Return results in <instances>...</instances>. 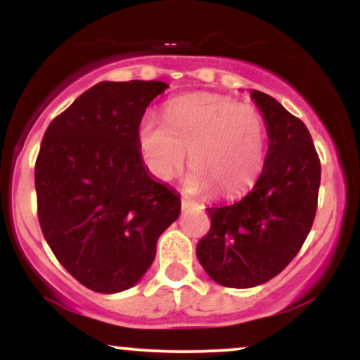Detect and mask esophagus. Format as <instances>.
<instances>
[{
    "label": "esophagus",
    "mask_w": 360,
    "mask_h": 360,
    "mask_svg": "<svg viewBox=\"0 0 360 360\" xmlns=\"http://www.w3.org/2000/svg\"><path fill=\"white\" fill-rule=\"evenodd\" d=\"M191 205H194V201L191 200V198L181 196V206H183V210L184 208H189V206H191Z\"/></svg>",
    "instance_id": "34e87169"
}]
</instances>
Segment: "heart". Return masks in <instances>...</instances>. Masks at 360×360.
Wrapping results in <instances>:
<instances>
[{
    "instance_id": "obj_1",
    "label": "heart",
    "mask_w": 360,
    "mask_h": 360,
    "mask_svg": "<svg viewBox=\"0 0 360 360\" xmlns=\"http://www.w3.org/2000/svg\"><path fill=\"white\" fill-rule=\"evenodd\" d=\"M267 128L252 105L212 93L186 94L164 108V123L147 117L139 127V146L157 179L179 171L188 152L194 191L233 200L254 186L266 157Z\"/></svg>"
}]
</instances>
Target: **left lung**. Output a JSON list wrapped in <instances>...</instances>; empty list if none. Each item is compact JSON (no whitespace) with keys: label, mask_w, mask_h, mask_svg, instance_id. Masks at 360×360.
Returning a JSON list of instances; mask_svg holds the SVG:
<instances>
[{"label":"left lung","mask_w":360,"mask_h":360,"mask_svg":"<svg viewBox=\"0 0 360 360\" xmlns=\"http://www.w3.org/2000/svg\"><path fill=\"white\" fill-rule=\"evenodd\" d=\"M250 96L269 135L262 174L240 201L206 208L212 226L196 245L210 278L238 289L267 283L295 259L315 220L321 176L307 125L269 94Z\"/></svg>","instance_id":"1"}]
</instances>
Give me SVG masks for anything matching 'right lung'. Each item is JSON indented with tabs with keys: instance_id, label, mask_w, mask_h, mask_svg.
Wrapping results in <instances>:
<instances>
[{
	"instance_id": "obj_1",
	"label": "right lung",
	"mask_w": 360,
	"mask_h": 360,
	"mask_svg": "<svg viewBox=\"0 0 360 360\" xmlns=\"http://www.w3.org/2000/svg\"><path fill=\"white\" fill-rule=\"evenodd\" d=\"M160 81H103L51 122L35 162L37 213L57 260L82 286L120 292L155 259L179 196L148 174L139 146Z\"/></svg>"
}]
</instances>
